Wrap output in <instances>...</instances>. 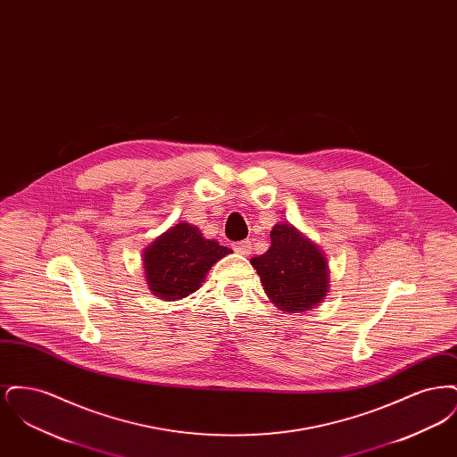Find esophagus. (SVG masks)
<instances>
[{
    "label": "esophagus",
    "mask_w": 457,
    "mask_h": 457,
    "mask_svg": "<svg viewBox=\"0 0 457 457\" xmlns=\"http://www.w3.org/2000/svg\"><path fill=\"white\" fill-rule=\"evenodd\" d=\"M233 248H235V252H238L239 255H250L252 241L250 239H243V241H238V243H233Z\"/></svg>",
    "instance_id": "1"
}]
</instances>
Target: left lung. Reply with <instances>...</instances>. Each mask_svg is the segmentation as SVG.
<instances>
[{
  "label": "left lung",
  "mask_w": 457,
  "mask_h": 457,
  "mask_svg": "<svg viewBox=\"0 0 457 457\" xmlns=\"http://www.w3.org/2000/svg\"><path fill=\"white\" fill-rule=\"evenodd\" d=\"M267 296L284 312L298 313L320 303L327 295V262L317 245L293 226L270 231V248L252 259Z\"/></svg>",
  "instance_id": "obj_1"
}]
</instances>
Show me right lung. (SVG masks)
Segmentation results:
<instances>
[{"instance_id": "add662e5", "label": "right lung", "mask_w": 457, "mask_h": 457, "mask_svg": "<svg viewBox=\"0 0 457 457\" xmlns=\"http://www.w3.org/2000/svg\"><path fill=\"white\" fill-rule=\"evenodd\" d=\"M228 253L229 248L204 238L195 226L179 222L145 250V278L154 295L174 302L196 291L211 267Z\"/></svg>"}]
</instances>
